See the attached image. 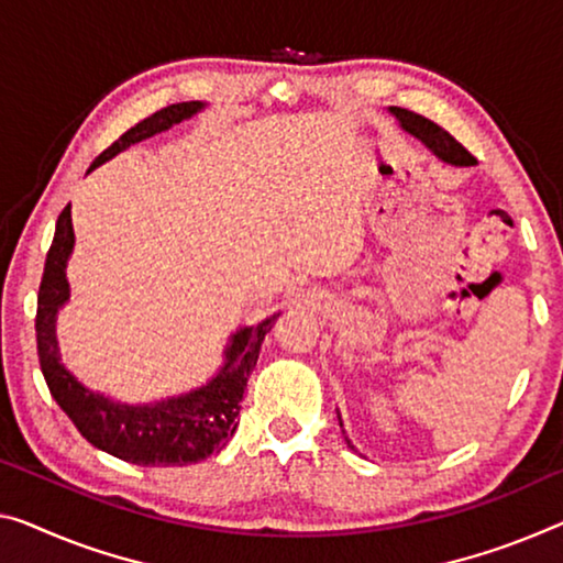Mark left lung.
Returning <instances> with one entry per match:
<instances>
[{
	"label": "left lung",
	"instance_id": "left-lung-1",
	"mask_svg": "<svg viewBox=\"0 0 563 563\" xmlns=\"http://www.w3.org/2000/svg\"><path fill=\"white\" fill-rule=\"evenodd\" d=\"M390 112L397 118V123H400L405 133H410L418 137L420 143H426L428 148L435 153L443 163H451V166H461V168H468L478 163L468 151L463 148L461 143L455 141L451 133L443 131L438 123H432V120L422 118L412 110H405V108H390ZM340 426H342V420H340ZM347 445L352 448L350 440H347Z\"/></svg>",
	"mask_w": 563,
	"mask_h": 563
}]
</instances>
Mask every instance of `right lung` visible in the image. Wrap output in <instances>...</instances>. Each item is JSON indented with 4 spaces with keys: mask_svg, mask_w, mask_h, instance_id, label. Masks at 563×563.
Instances as JSON below:
<instances>
[{
    "mask_svg": "<svg viewBox=\"0 0 563 563\" xmlns=\"http://www.w3.org/2000/svg\"><path fill=\"white\" fill-rule=\"evenodd\" d=\"M203 108V102L191 100L153 112L151 118L141 120L131 131L120 135L108 151H102L92 161L88 173L145 137L158 135L194 118ZM73 246L75 231L70 203H67L57 216L55 239L47 252L45 274H42L37 294V319H34L40 367L59 408L75 422V428L88 443L135 465H188L219 453L239 426L236 415L241 410V400H244L246 379L256 367L266 332H272L279 314L266 317L254 327H241L236 334H231V344L223 352V367L203 387L151 405L115 402L77 383L73 372H67L59 362L55 322L57 311L70 299L65 269Z\"/></svg>",
    "mask_w": 563,
    "mask_h": 563,
    "instance_id": "1",
    "label": "right lung"
}]
</instances>
